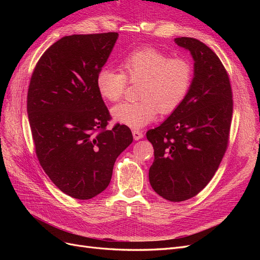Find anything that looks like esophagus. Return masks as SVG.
<instances>
[{"label": "esophagus", "mask_w": 260, "mask_h": 260, "mask_svg": "<svg viewBox=\"0 0 260 260\" xmlns=\"http://www.w3.org/2000/svg\"><path fill=\"white\" fill-rule=\"evenodd\" d=\"M132 136H133V139H135L136 141L141 140V139H142V138L144 137L143 132H142V131H139V130H133V131H132Z\"/></svg>", "instance_id": "esophagus-1"}]
</instances>
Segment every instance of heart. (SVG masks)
Listing matches in <instances>:
<instances>
[{"label":"heart","mask_w":260,"mask_h":260,"mask_svg":"<svg viewBox=\"0 0 260 260\" xmlns=\"http://www.w3.org/2000/svg\"><path fill=\"white\" fill-rule=\"evenodd\" d=\"M121 70L102 68L96 88L109 102L119 101L130 82H140L138 102H123L112 108L114 119L132 129L153 122L158 111L169 114L182 103L192 82L191 62L183 57L170 58L153 48L133 51L121 61Z\"/></svg>","instance_id":"1"}]
</instances>
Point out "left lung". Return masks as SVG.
Returning <instances> with one entry per match:
<instances>
[{"instance_id":"left-lung-1","label":"left lung","mask_w":260,"mask_h":260,"mask_svg":"<svg viewBox=\"0 0 260 260\" xmlns=\"http://www.w3.org/2000/svg\"><path fill=\"white\" fill-rule=\"evenodd\" d=\"M190 51L194 75L186 96L146 138L154 147L148 171L153 190L182 202L205 187L217 171L229 141L233 101L229 77L219 57L193 38H176Z\"/></svg>"}]
</instances>
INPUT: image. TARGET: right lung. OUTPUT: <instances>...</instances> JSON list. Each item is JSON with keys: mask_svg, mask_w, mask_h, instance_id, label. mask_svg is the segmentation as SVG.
<instances>
[{"mask_svg": "<svg viewBox=\"0 0 260 260\" xmlns=\"http://www.w3.org/2000/svg\"><path fill=\"white\" fill-rule=\"evenodd\" d=\"M117 39V32L61 38L31 76L27 112L36 154L52 182L74 199L103 192L133 140L124 124L105 129L111 115L95 83Z\"/></svg>", "mask_w": 260, "mask_h": 260, "instance_id": "right-lung-1", "label": "right lung"}]
</instances>
